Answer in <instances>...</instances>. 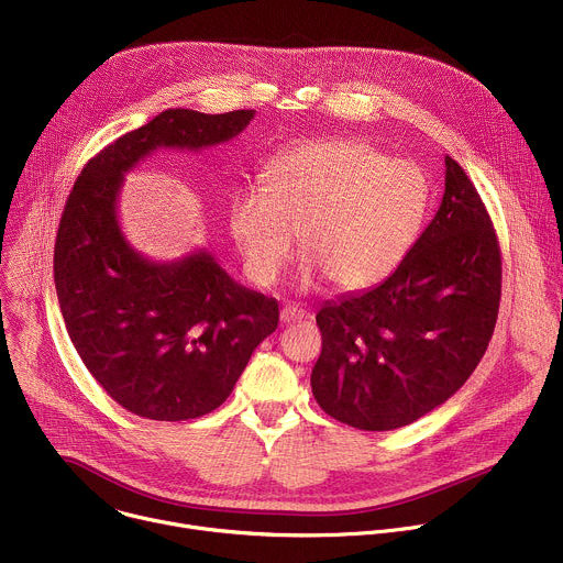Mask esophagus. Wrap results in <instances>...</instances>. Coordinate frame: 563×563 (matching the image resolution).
<instances>
[{"mask_svg": "<svg viewBox=\"0 0 563 563\" xmlns=\"http://www.w3.org/2000/svg\"><path fill=\"white\" fill-rule=\"evenodd\" d=\"M307 316V311L302 309V307H298V305H285L283 309H280V320L285 325H289V323H296V320H302Z\"/></svg>", "mask_w": 563, "mask_h": 563, "instance_id": "obj_1", "label": "esophagus"}]
</instances>
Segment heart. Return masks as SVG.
<instances>
[{"label":"heart","mask_w":563,"mask_h":563,"mask_svg":"<svg viewBox=\"0 0 563 563\" xmlns=\"http://www.w3.org/2000/svg\"><path fill=\"white\" fill-rule=\"evenodd\" d=\"M430 209V183L363 140H318L283 153L265 189L238 191L229 227L247 274L272 285L300 235L302 278L363 291L408 258Z\"/></svg>","instance_id":"1"}]
</instances>
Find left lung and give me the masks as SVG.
<instances>
[{
    "instance_id": "obj_1",
    "label": "left lung",
    "mask_w": 563,
    "mask_h": 563,
    "mask_svg": "<svg viewBox=\"0 0 563 563\" xmlns=\"http://www.w3.org/2000/svg\"><path fill=\"white\" fill-rule=\"evenodd\" d=\"M499 300L501 252L490 213L445 155L441 207L408 258L380 285L318 309L316 404L358 430L415 423L470 378L493 339Z\"/></svg>"
}]
</instances>
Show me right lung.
Wrapping results in <instances>:
<instances>
[{
	"instance_id": "1",
	"label": "right lung",
	"mask_w": 563,
	"mask_h": 563,
	"mask_svg": "<svg viewBox=\"0 0 563 563\" xmlns=\"http://www.w3.org/2000/svg\"><path fill=\"white\" fill-rule=\"evenodd\" d=\"M254 113L163 111L93 155L68 194L53 256L66 332L102 389L137 417L213 412L278 328L276 298L235 283L209 252L151 263L118 222L124 174L142 157L227 142Z\"/></svg>"
}]
</instances>
